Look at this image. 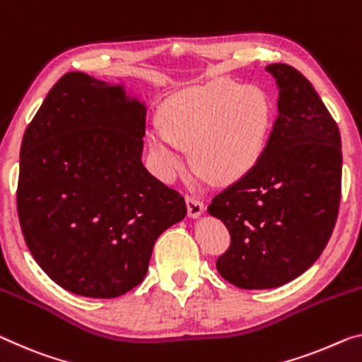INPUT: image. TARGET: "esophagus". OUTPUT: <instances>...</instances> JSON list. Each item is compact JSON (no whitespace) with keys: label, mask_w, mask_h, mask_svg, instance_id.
Instances as JSON below:
<instances>
[{"label":"esophagus","mask_w":362,"mask_h":362,"mask_svg":"<svg viewBox=\"0 0 362 362\" xmlns=\"http://www.w3.org/2000/svg\"><path fill=\"white\" fill-rule=\"evenodd\" d=\"M186 205H187V215L191 216V218H197V216L202 215L204 204L200 202L197 197L187 196L186 197Z\"/></svg>","instance_id":"34e87169"}]
</instances>
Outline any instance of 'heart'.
I'll list each match as a JSON object with an SVG mask.
<instances>
[{
    "instance_id": "heart-1",
    "label": "heart",
    "mask_w": 362,
    "mask_h": 362,
    "mask_svg": "<svg viewBox=\"0 0 362 362\" xmlns=\"http://www.w3.org/2000/svg\"><path fill=\"white\" fill-rule=\"evenodd\" d=\"M274 108L265 90L230 79L185 88L155 115L147 141L158 173L171 180L187 165L192 146L197 170L216 182L236 181L260 162Z\"/></svg>"
}]
</instances>
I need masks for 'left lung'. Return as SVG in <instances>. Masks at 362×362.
Here are the masks:
<instances>
[{
	"label": "left lung",
	"instance_id": "left-lung-1",
	"mask_svg": "<svg viewBox=\"0 0 362 362\" xmlns=\"http://www.w3.org/2000/svg\"><path fill=\"white\" fill-rule=\"evenodd\" d=\"M265 69L280 90L265 152L207 209L231 236L216 270L243 290L276 288L304 274L329 243L341 197L335 119L298 69L281 63Z\"/></svg>",
	"mask_w": 362,
	"mask_h": 362
}]
</instances>
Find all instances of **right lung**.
I'll return each instance as SVG.
<instances>
[{"instance_id": "1", "label": "right lung", "mask_w": 362, "mask_h": 362, "mask_svg": "<svg viewBox=\"0 0 362 362\" xmlns=\"http://www.w3.org/2000/svg\"><path fill=\"white\" fill-rule=\"evenodd\" d=\"M146 113L123 86L68 72L22 139V235L40 269L79 296L131 291L157 238L186 216L180 192L142 163Z\"/></svg>"}]
</instances>
